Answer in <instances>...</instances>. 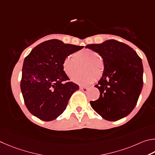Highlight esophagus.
Listing matches in <instances>:
<instances>
[{
	"label": "esophagus",
	"instance_id": "obj_1",
	"mask_svg": "<svg viewBox=\"0 0 155 155\" xmlns=\"http://www.w3.org/2000/svg\"><path fill=\"white\" fill-rule=\"evenodd\" d=\"M80 90H82L83 92H84V93H86V92L88 91V87H82V86H81Z\"/></svg>",
	"mask_w": 155,
	"mask_h": 155
}]
</instances>
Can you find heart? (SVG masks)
Returning <instances> with one entry per match:
<instances>
[{
    "mask_svg": "<svg viewBox=\"0 0 155 155\" xmlns=\"http://www.w3.org/2000/svg\"><path fill=\"white\" fill-rule=\"evenodd\" d=\"M84 64L83 72L87 73L75 78L73 82L82 86L93 83L100 78L104 71V62L99 54L91 49H83L67 56L62 62V69L70 78L75 77L80 72V65Z\"/></svg>",
    "mask_w": 155,
    "mask_h": 155,
    "instance_id": "b5f03b06",
    "label": "heart"
}]
</instances>
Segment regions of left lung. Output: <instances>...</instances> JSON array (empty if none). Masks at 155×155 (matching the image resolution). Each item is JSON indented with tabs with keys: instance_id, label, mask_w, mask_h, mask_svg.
<instances>
[{
	"instance_id": "8db88e82",
	"label": "left lung",
	"mask_w": 155,
	"mask_h": 155,
	"mask_svg": "<svg viewBox=\"0 0 155 155\" xmlns=\"http://www.w3.org/2000/svg\"><path fill=\"white\" fill-rule=\"evenodd\" d=\"M102 57L104 71L95 85L100 96L91 101L93 109L102 118L116 121L134 109L143 87L142 59L130 46L118 41L107 40L100 44H89Z\"/></svg>"
}]
</instances>
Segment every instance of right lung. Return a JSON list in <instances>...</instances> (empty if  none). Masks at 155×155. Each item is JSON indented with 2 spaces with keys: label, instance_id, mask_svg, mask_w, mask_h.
I'll list each match as a JSON object with an SVG mask.
<instances>
[{
  "label": "right lung",
  "instance_id": "right-lung-1",
  "mask_svg": "<svg viewBox=\"0 0 155 155\" xmlns=\"http://www.w3.org/2000/svg\"><path fill=\"white\" fill-rule=\"evenodd\" d=\"M83 48L51 39L37 45L26 57L20 88L26 106L32 115L51 121L66 109L79 86L67 82L69 79L62 69V62Z\"/></svg>",
  "mask_w": 155,
  "mask_h": 155
}]
</instances>
